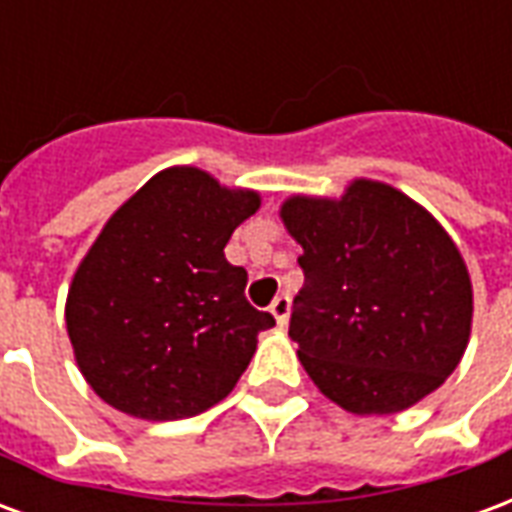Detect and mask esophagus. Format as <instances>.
Segmentation results:
<instances>
[{"label":"esophagus","mask_w":512,"mask_h":512,"mask_svg":"<svg viewBox=\"0 0 512 512\" xmlns=\"http://www.w3.org/2000/svg\"><path fill=\"white\" fill-rule=\"evenodd\" d=\"M271 312H274V318H277L279 326H288V318H290V296L288 293H282L274 299L271 304Z\"/></svg>","instance_id":"esophagus-1"}]
</instances>
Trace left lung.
<instances>
[{
  "label": "left lung",
  "mask_w": 512,
  "mask_h": 512,
  "mask_svg": "<svg viewBox=\"0 0 512 512\" xmlns=\"http://www.w3.org/2000/svg\"><path fill=\"white\" fill-rule=\"evenodd\" d=\"M304 249L290 337L323 395L351 414H397L439 389L472 332V279L422 205L378 180L340 200L290 197Z\"/></svg>",
  "instance_id": "8db88e82"
}]
</instances>
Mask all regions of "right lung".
Masks as SVG:
<instances>
[{
	"instance_id": "right-lung-1",
	"label": "right lung",
	"mask_w": 512,
	"mask_h": 512,
	"mask_svg": "<svg viewBox=\"0 0 512 512\" xmlns=\"http://www.w3.org/2000/svg\"><path fill=\"white\" fill-rule=\"evenodd\" d=\"M260 208L197 167L158 172L104 224L73 274L65 323L95 395L153 422L186 419L233 392L274 315L244 296L224 246Z\"/></svg>"
}]
</instances>
